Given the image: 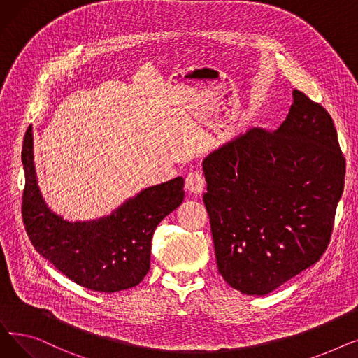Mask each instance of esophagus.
<instances>
[{
    "label": "esophagus",
    "mask_w": 358,
    "mask_h": 358,
    "mask_svg": "<svg viewBox=\"0 0 358 358\" xmlns=\"http://www.w3.org/2000/svg\"><path fill=\"white\" fill-rule=\"evenodd\" d=\"M206 187L204 177L200 173H190L185 177V190L192 194H201Z\"/></svg>",
    "instance_id": "1"
}]
</instances>
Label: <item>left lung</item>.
<instances>
[{
    "instance_id": "1",
    "label": "left lung",
    "mask_w": 358,
    "mask_h": 358,
    "mask_svg": "<svg viewBox=\"0 0 358 358\" xmlns=\"http://www.w3.org/2000/svg\"><path fill=\"white\" fill-rule=\"evenodd\" d=\"M292 94L278 129L251 127L201 162L217 270L243 294H268L319 261L344 190L329 113Z\"/></svg>"
}]
</instances>
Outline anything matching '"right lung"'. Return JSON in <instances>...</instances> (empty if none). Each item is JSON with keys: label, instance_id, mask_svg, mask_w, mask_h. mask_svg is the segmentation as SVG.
I'll return each mask as SVG.
<instances>
[{"label": "right lung", "instance_id": "right-lung-1", "mask_svg": "<svg viewBox=\"0 0 358 358\" xmlns=\"http://www.w3.org/2000/svg\"><path fill=\"white\" fill-rule=\"evenodd\" d=\"M22 161L26 177L22 213L36 251L85 289L115 293L138 286L149 271L155 228L184 200V178L146 187L107 216L69 222L49 208L37 184L31 126Z\"/></svg>", "mask_w": 358, "mask_h": 358}]
</instances>
